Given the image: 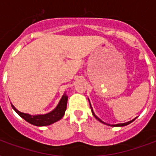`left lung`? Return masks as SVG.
<instances>
[{"label":"left lung","mask_w":156,"mask_h":156,"mask_svg":"<svg viewBox=\"0 0 156 156\" xmlns=\"http://www.w3.org/2000/svg\"><path fill=\"white\" fill-rule=\"evenodd\" d=\"M89 102H90V101H89ZM90 109H91V112H92L93 116H95V118L97 119L98 121H100V122H101V123H104V124H105V125H108V126H110V125H108V124H106V123H105V122H104V121H101V120H100V119L99 118V117H98L97 116H95V114L94 113V111H93L92 107H91V105H90ZM133 121H134V119H133V120H132V121H128V122H126V123H122V124H116V125H111V126H127V125H129V124H130L131 122H133Z\"/></svg>","instance_id":"obj_1"}]
</instances>
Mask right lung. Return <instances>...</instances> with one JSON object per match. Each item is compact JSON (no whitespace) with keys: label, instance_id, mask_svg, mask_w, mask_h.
<instances>
[{"label":"right lung","instance_id":"1","mask_svg":"<svg viewBox=\"0 0 156 156\" xmlns=\"http://www.w3.org/2000/svg\"><path fill=\"white\" fill-rule=\"evenodd\" d=\"M67 100H68V96L65 93L59 104H57V106L56 107V108L53 109L48 113L44 114V115H30V114L24 113V112H19L18 109H16L15 107L12 104H11V106L13 110L26 121L35 126H45L52 125L63 117L66 110V107H67Z\"/></svg>","mask_w":156,"mask_h":156}]
</instances>
